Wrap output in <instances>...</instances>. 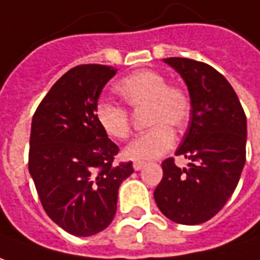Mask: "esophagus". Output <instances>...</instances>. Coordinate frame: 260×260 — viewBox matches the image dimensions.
Here are the masks:
<instances>
[{"label":"esophagus","instance_id":"esophagus-1","mask_svg":"<svg viewBox=\"0 0 260 260\" xmlns=\"http://www.w3.org/2000/svg\"><path fill=\"white\" fill-rule=\"evenodd\" d=\"M144 167L145 162H142V160H135V162H134V169H135V171H141Z\"/></svg>","mask_w":260,"mask_h":260}]
</instances>
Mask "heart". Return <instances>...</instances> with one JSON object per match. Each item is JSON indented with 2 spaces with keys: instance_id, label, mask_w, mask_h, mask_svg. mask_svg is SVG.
Returning a JSON list of instances; mask_svg holds the SVG:
<instances>
[{
  "instance_id": "heart-1",
  "label": "heart",
  "mask_w": 260,
  "mask_h": 260,
  "mask_svg": "<svg viewBox=\"0 0 260 260\" xmlns=\"http://www.w3.org/2000/svg\"><path fill=\"white\" fill-rule=\"evenodd\" d=\"M116 92L131 108H148L146 119L152 125L125 146L123 155L134 160L160 158L176 141L171 126L181 128L189 118V95L181 86L168 85L162 74L151 70L138 71L121 79ZM96 121L108 137L125 139L129 135L131 119L123 107L102 101L96 105Z\"/></svg>"
}]
</instances>
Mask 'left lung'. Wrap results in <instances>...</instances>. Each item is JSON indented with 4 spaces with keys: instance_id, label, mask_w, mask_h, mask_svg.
Returning <instances> with one entry per match:
<instances>
[{
    "instance_id": "1",
    "label": "left lung",
    "mask_w": 260,
    "mask_h": 260,
    "mask_svg": "<svg viewBox=\"0 0 260 260\" xmlns=\"http://www.w3.org/2000/svg\"><path fill=\"white\" fill-rule=\"evenodd\" d=\"M164 62L189 91V126L175 155L190 164L181 169L174 158L164 160L153 198L168 219L199 225L213 218L238 186L246 160V115L232 85L211 65L178 56Z\"/></svg>"
}]
</instances>
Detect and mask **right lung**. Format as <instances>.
I'll use <instances>...</instances> for the list:
<instances>
[{
    "mask_svg": "<svg viewBox=\"0 0 260 260\" xmlns=\"http://www.w3.org/2000/svg\"><path fill=\"white\" fill-rule=\"evenodd\" d=\"M116 74L107 65H78L63 74L32 116L28 169L44 211L68 234L104 231L116 212L118 189L132 162L114 165L119 151L96 121L102 88Z\"/></svg>",
    "mask_w": 260,
    "mask_h": 260,
    "instance_id": "1",
    "label": "right lung"
}]
</instances>
